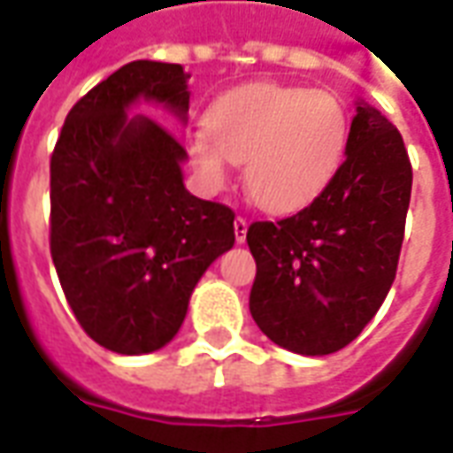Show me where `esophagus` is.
Returning a JSON list of instances; mask_svg holds the SVG:
<instances>
[{"instance_id": "esophagus-1", "label": "esophagus", "mask_w": 453, "mask_h": 453, "mask_svg": "<svg viewBox=\"0 0 453 453\" xmlns=\"http://www.w3.org/2000/svg\"><path fill=\"white\" fill-rule=\"evenodd\" d=\"M247 237V218L237 216L235 218V240L237 242H245Z\"/></svg>"}]
</instances>
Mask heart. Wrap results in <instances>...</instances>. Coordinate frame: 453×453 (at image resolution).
Returning <instances> with one entry per match:
<instances>
[{
	"label": "heart",
	"mask_w": 453,
	"mask_h": 453,
	"mask_svg": "<svg viewBox=\"0 0 453 453\" xmlns=\"http://www.w3.org/2000/svg\"><path fill=\"white\" fill-rule=\"evenodd\" d=\"M201 126L188 157L203 184L220 188L230 162H245L247 196L269 213L313 203L337 177L349 142V113L337 96L276 82L220 94Z\"/></svg>",
	"instance_id": "heart-1"
}]
</instances>
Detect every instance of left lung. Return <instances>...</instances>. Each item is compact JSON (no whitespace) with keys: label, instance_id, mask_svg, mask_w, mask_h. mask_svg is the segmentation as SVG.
Instances as JSON below:
<instances>
[{"label":"left lung","instance_id":"obj_1","mask_svg":"<svg viewBox=\"0 0 453 453\" xmlns=\"http://www.w3.org/2000/svg\"><path fill=\"white\" fill-rule=\"evenodd\" d=\"M410 188L403 135L359 104L330 187L296 216L247 230L257 262L250 313L269 340L323 357L359 337L395 279Z\"/></svg>","mask_w":453,"mask_h":453}]
</instances>
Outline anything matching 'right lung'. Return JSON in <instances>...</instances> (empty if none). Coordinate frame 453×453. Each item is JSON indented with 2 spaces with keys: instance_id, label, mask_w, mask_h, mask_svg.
I'll use <instances>...</instances> for the list:
<instances>
[{
  "instance_id": "obj_1",
  "label": "right lung",
  "mask_w": 453,
  "mask_h": 453,
  "mask_svg": "<svg viewBox=\"0 0 453 453\" xmlns=\"http://www.w3.org/2000/svg\"><path fill=\"white\" fill-rule=\"evenodd\" d=\"M181 65L135 60L74 104L50 157V255L77 323L119 354L165 347L198 279L235 242L233 208L191 196L177 135L140 99L188 113Z\"/></svg>"
}]
</instances>
